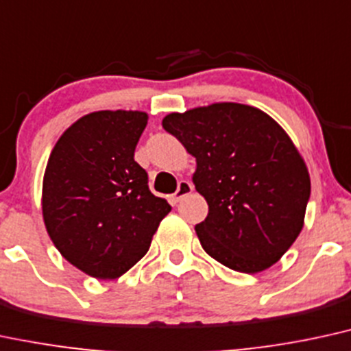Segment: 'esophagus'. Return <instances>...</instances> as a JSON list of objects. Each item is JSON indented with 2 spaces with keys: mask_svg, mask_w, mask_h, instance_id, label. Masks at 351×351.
<instances>
[{
  "mask_svg": "<svg viewBox=\"0 0 351 351\" xmlns=\"http://www.w3.org/2000/svg\"><path fill=\"white\" fill-rule=\"evenodd\" d=\"M191 193H193V183H189V181H186V180L180 181L178 189H176V193L173 194V201L180 202L181 199H184V197Z\"/></svg>",
  "mask_w": 351,
  "mask_h": 351,
  "instance_id": "34e87169",
  "label": "esophagus"
}]
</instances>
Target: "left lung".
Here are the masks:
<instances>
[{"label": "left lung", "instance_id": "obj_1", "mask_svg": "<svg viewBox=\"0 0 351 351\" xmlns=\"http://www.w3.org/2000/svg\"><path fill=\"white\" fill-rule=\"evenodd\" d=\"M162 125L196 158L193 183L209 206L196 226L204 252L240 273L276 263L301 234L311 196L309 171L285 129L239 103L171 112Z\"/></svg>", "mask_w": 351, "mask_h": 351}]
</instances>
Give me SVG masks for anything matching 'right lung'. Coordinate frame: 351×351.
<instances>
[{"mask_svg": "<svg viewBox=\"0 0 351 351\" xmlns=\"http://www.w3.org/2000/svg\"><path fill=\"white\" fill-rule=\"evenodd\" d=\"M149 116L96 111L55 143L42 183V216L57 250L96 280H116L149 252L171 210L134 160Z\"/></svg>", "mask_w": 351, "mask_h": 351, "instance_id": "right-lung-1", "label": "right lung"}]
</instances>
